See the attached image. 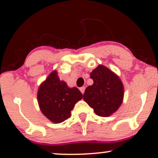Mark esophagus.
I'll list each match as a JSON object with an SVG mask.
<instances>
[{
  "label": "esophagus",
  "mask_w": 158,
  "mask_h": 158,
  "mask_svg": "<svg viewBox=\"0 0 158 158\" xmlns=\"http://www.w3.org/2000/svg\"><path fill=\"white\" fill-rule=\"evenodd\" d=\"M85 87L82 86V87H81V88H80V91H81V93H82V94H83V93H84V91H85Z\"/></svg>",
  "instance_id": "obj_1"
}]
</instances>
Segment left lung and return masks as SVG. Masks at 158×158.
<instances>
[{
    "mask_svg": "<svg viewBox=\"0 0 158 158\" xmlns=\"http://www.w3.org/2000/svg\"><path fill=\"white\" fill-rule=\"evenodd\" d=\"M94 83L85 89L83 100L100 116H109L118 110L124 98V86L118 76L103 65L90 74Z\"/></svg>",
    "mask_w": 158,
    "mask_h": 158,
    "instance_id": "obj_1",
    "label": "left lung"
}]
</instances>
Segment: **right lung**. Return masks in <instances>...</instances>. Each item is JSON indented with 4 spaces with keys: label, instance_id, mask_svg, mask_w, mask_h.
<instances>
[{
    "label": "right lung",
    "instance_id": "obj_1",
    "mask_svg": "<svg viewBox=\"0 0 158 158\" xmlns=\"http://www.w3.org/2000/svg\"><path fill=\"white\" fill-rule=\"evenodd\" d=\"M83 97L76 87L69 88L52 71L40 85L37 100L41 111L53 123H61L71 116V110Z\"/></svg>",
    "mask_w": 158,
    "mask_h": 158
}]
</instances>
